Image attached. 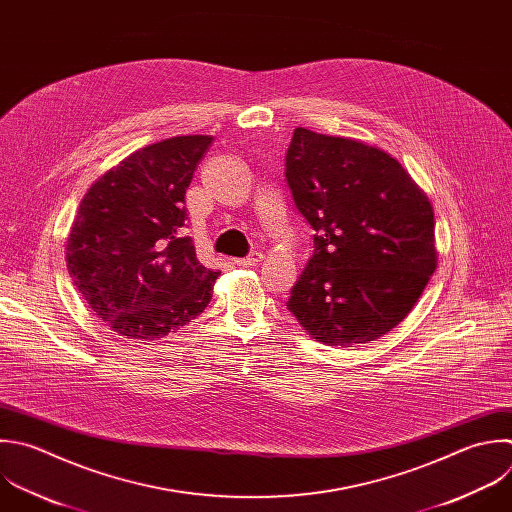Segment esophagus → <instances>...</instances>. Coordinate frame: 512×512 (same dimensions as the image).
<instances>
[{"label":"esophagus","instance_id":"esophagus-1","mask_svg":"<svg viewBox=\"0 0 512 512\" xmlns=\"http://www.w3.org/2000/svg\"><path fill=\"white\" fill-rule=\"evenodd\" d=\"M258 262H262V252H250L246 258H236V260H234L236 266H244V268L256 266Z\"/></svg>","mask_w":512,"mask_h":512}]
</instances>
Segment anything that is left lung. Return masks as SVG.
Masks as SVG:
<instances>
[{
    "label": "left lung",
    "instance_id": "left-lung-1",
    "mask_svg": "<svg viewBox=\"0 0 512 512\" xmlns=\"http://www.w3.org/2000/svg\"><path fill=\"white\" fill-rule=\"evenodd\" d=\"M296 210L314 254L286 302L328 346L366 344L400 324L436 268L434 212L380 148L296 128L286 152Z\"/></svg>",
    "mask_w": 512,
    "mask_h": 512
}]
</instances>
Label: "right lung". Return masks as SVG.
<instances>
[{
	"instance_id": "1",
	"label": "right lung",
	"mask_w": 512,
	"mask_h": 512,
	"mask_svg": "<svg viewBox=\"0 0 512 512\" xmlns=\"http://www.w3.org/2000/svg\"><path fill=\"white\" fill-rule=\"evenodd\" d=\"M212 136L146 146L92 184L66 244L68 272L114 332L158 340L204 312L220 272L184 236L186 190Z\"/></svg>"
}]
</instances>
